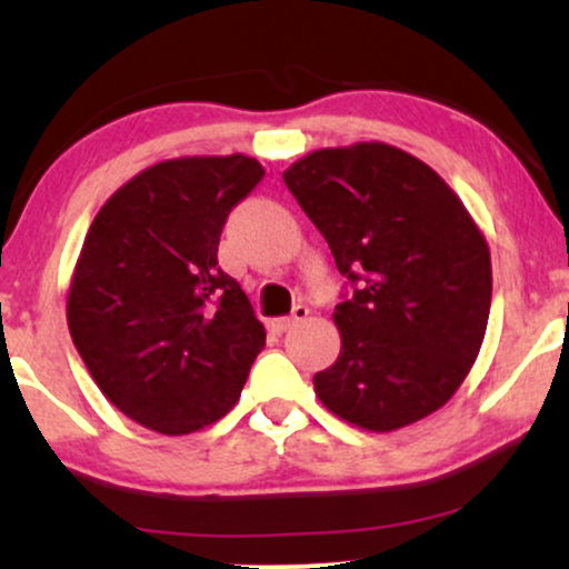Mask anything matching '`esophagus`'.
Listing matches in <instances>:
<instances>
[{"mask_svg":"<svg viewBox=\"0 0 569 569\" xmlns=\"http://www.w3.org/2000/svg\"><path fill=\"white\" fill-rule=\"evenodd\" d=\"M307 316H310V310H307L305 305H297V307H293L291 316H286V318H272V321L267 323V326H270V331H276V335H283V331L293 329V326H297V323L307 321Z\"/></svg>","mask_w":569,"mask_h":569,"instance_id":"esophagus-1","label":"esophagus"}]
</instances>
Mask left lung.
Wrapping results in <instances>:
<instances>
[{
    "instance_id": "obj_1",
    "label": "left lung",
    "mask_w": 569,
    "mask_h": 569,
    "mask_svg": "<svg viewBox=\"0 0 569 569\" xmlns=\"http://www.w3.org/2000/svg\"><path fill=\"white\" fill-rule=\"evenodd\" d=\"M352 293L316 396L350 426L390 433L441 409L489 321V246L433 168L380 141L318 149L283 173Z\"/></svg>"
}]
</instances>
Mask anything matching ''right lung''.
Wrapping results in <instances>:
<instances>
[{"label": "right lung", "mask_w": 569, "mask_h": 569, "mask_svg": "<svg viewBox=\"0 0 569 569\" xmlns=\"http://www.w3.org/2000/svg\"><path fill=\"white\" fill-rule=\"evenodd\" d=\"M264 168L246 154L149 166L101 206L67 321L101 393L139 426L184 436L238 403L264 326L221 272L219 234Z\"/></svg>", "instance_id": "add662e5"}]
</instances>
